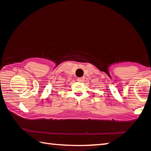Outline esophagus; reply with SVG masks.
Instances as JSON below:
<instances>
[{"instance_id":"esophagus-1","label":"esophagus","mask_w":151,"mask_h":151,"mask_svg":"<svg viewBox=\"0 0 151 151\" xmlns=\"http://www.w3.org/2000/svg\"><path fill=\"white\" fill-rule=\"evenodd\" d=\"M83 80H84V78L83 77H80V78H77V81L78 82H83Z\"/></svg>"}]
</instances>
